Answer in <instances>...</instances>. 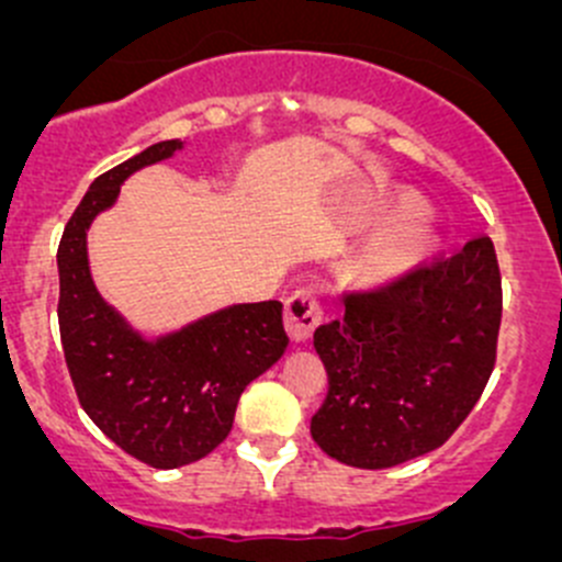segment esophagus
<instances>
[{
    "label": "esophagus",
    "instance_id": "esophagus-1",
    "mask_svg": "<svg viewBox=\"0 0 562 562\" xmlns=\"http://www.w3.org/2000/svg\"><path fill=\"white\" fill-rule=\"evenodd\" d=\"M321 323L323 307L310 288H302V291H296L285 302V328L293 342H307Z\"/></svg>",
    "mask_w": 562,
    "mask_h": 562
}]
</instances>
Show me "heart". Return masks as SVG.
Instances as JSON below:
<instances>
[{"instance_id": "b5f03b06", "label": "heart", "mask_w": 562, "mask_h": 562, "mask_svg": "<svg viewBox=\"0 0 562 562\" xmlns=\"http://www.w3.org/2000/svg\"><path fill=\"white\" fill-rule=\"evenodd\" d=\"M418 214L422 206L413 195L407 192L389 195L381 212V220L389 228L372 236L353 260V274L364 285H389L400 280L429 252L432 236L427 225L416 220Z\"/></svg>"}]
</instances>
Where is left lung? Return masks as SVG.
I'll return each mask as SVG.
<instances>
[{
  "label": "left lung",
  "instance_id": "8db88e82",
  "mask_svg": "<svg viewBox=\"0 0 562 562\" xmlns=\"http://www.w3.org/2000/svg\"><path fill=\"white\" fill-rule=\"evenodd\" d=\"M503 293L486 236L386 291L345 299L315 328L328 394L313 440L350 468L381 470L440 449L495 367Z\"/></svg>",
  "mask_w": 562,
  "mask_h": 562
}]
</instances>
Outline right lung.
Masks as SVG:
<instances>
[{"instance_id":"obj_1","label":"right lung","mask_w":562,"mask_h":562,"mask_svg":"<svg viewBox=\"0 0 562 562\" xmlns=\"http://www.w3.org/2000/svg\"><path fill=\"white\" fill-rule=\"evenodd\" d=\"M181 149V140H160L98 176L56 252L61 348L81 407L119 449L157 470L212 454L234 427L241 391L288 348L280 302L228 304L151 337L100 296L89 228L130 176Z\"/></svg>"}]
</instances>
